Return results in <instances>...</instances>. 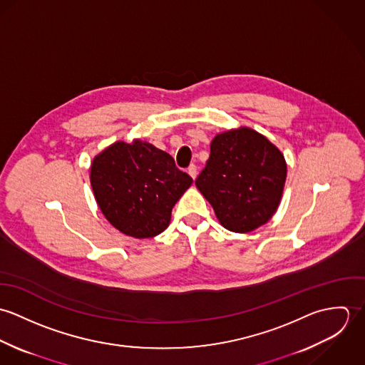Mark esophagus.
<instances>
[{"mask_svg": "<svg viewBox=\"0 0 365 365\" xmlns=\"http://www.w3.org/2000/svg\"><path fill=\"white\" fill-rule=\"evenodd\" d=\"M187 171H188V174H190V175H191L194 180L197 178V174H198V168H197V165H195V164H191V165L188 167V170H187Z\"/></svg>", "mask_w": 365, "mask_h": 365, "instance_id": "34e87169", "label": "esophagus"}]
</instances>
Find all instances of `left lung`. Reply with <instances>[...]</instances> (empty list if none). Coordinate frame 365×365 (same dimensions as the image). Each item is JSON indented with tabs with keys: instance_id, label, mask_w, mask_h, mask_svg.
<instances>
[{
	"instance_id": "8db88e82",
	"label": "left lung",
	"mask_w": 365,
	"mask_h": 365,
	"mask_svg": "<svg viewBox=\"0 0 365 365\" xmlns=\"http://www.w3.org/2000/svg\"><path fill=\"white\" fill-rule=\"evenodd\" d=\"M285 178L282 153L256 130L240 128L215 136L195 185L223 227L247 233L275 213Z\"/></svg>"
}]
</instances>
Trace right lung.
Returning a JSON list of instances; mask_svg holds the SVG:
<instances>
[{"mask_svg": "<svg viewBox=\"0 0 365 365\" xmlns=\"http://www.w3.org/2000/svg\"><path fill=\"white\" fill-rule=\"evenodd\" d=\"M91 187L108 222L122 233L146 239L161 233L192 178L150 143L116 142L94 158Z\"/></svg>", "mask_w": 365, "mask_h": 365, "instance_id": "obj_1", "label": "right lung"}]
</instances>
